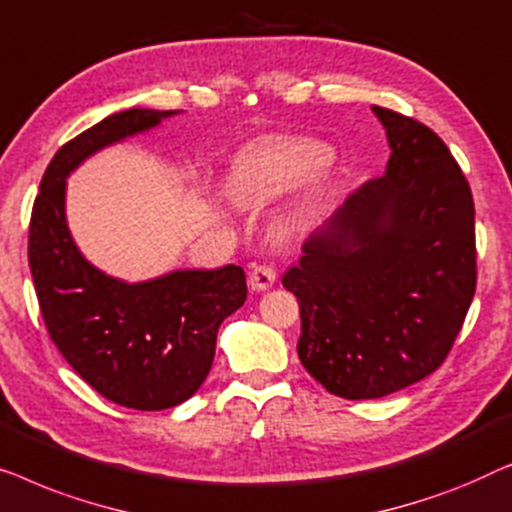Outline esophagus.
<instances>
[{
    "mask_svg": "<svg viewBox=\"0 0 512 512\" xmlns=\"http://www.w3.org/2000/svg\"><path fill=\"white\" fill-rule=\"evenodd\" d=\"M273 283H276V269H273V266H269V264L255 266V269L250 271V276H248V285H250V290H253V292L269 290Z\"/></svg>",
    "mask_w": 512,
    "mask_h": 512,
    "instance_id": "obj_1",
    "label": "esophagus"
}]
</instances>
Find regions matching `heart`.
<instances>
[{"label": "heart", "instance_id": "heart-1", "mask_svg": "<svg viewBox=\"0 0 512 512\" xmlns=\"http://www.w3.org/2000/svg\"><path fill=\"white\" fill-rule=\"evenodd\" d=\"M334 169V155L325 143L304 136L271 139L236 155L227 174V190L239 204H264L304 183L292 206L280 215L278 227L292 232L318 208Z\"/></svg>", "mask_w": 512, "mask_h": 512}]
</instances>
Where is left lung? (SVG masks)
<instances>
[{"instance_id": "obj_1", "label": "left lung", "mask_w": 512, "mask_h": 512, "mask_svg": "<svg viewBox=\"0 0 512 512\" xmlns=\"http://www.w3.org/2000/svg\"><path fill=\"white\" fill-rule=\"evenodd\" d=\"M390 162L308 236L283 276L301 308L297 352L343 399H380L434 373L475 292V208L427 125L373 106Z\"/></svg>"}]
</instances>
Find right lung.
Returning <instances> with one entry per match:
<instances>
[{
	"label": "right lung",
	"instance_id": "add662e5",
	"mask_svg": "<svg viewBox=\"0 0 512 512\" xmlns=\"http://www.w3.org/2000/svg\"><path fill=\"white\" fill-rule=\"evenodd\" d=\"M176 113L127 109L64 143L41 178L30 222V269L50 338L85 383L136 410L174 408L199 390L222 320L246 301V273L227 264L125 283L83 257L64 199L69 174L90 155Z\"/></svg>",
	"mask_w": 512,
	"mask_h": 512
}]
</instances>
